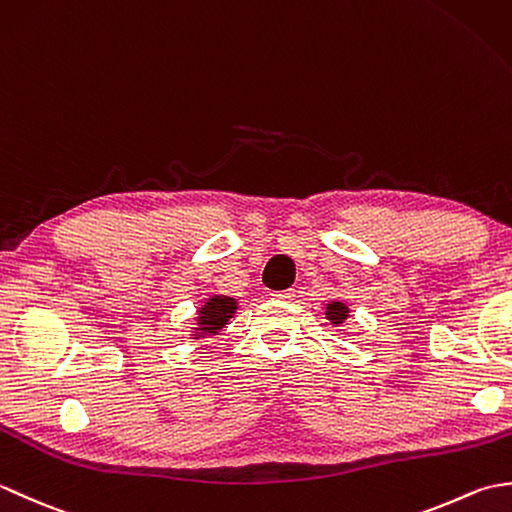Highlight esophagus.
<instances>
[{
	"label": "esophagus",
	"instance_id": "obj_1",
	"mask_svg": "<svg viewBox=\"0 0 512 512\" xmlns=\"http://www.w3.org/2000/svg\"><path fill=\"white\" fill-rule=\"evenodd\" d=\"M295 295H297L295 288H288V290H281V292H273V297L279 299V301H290V299H295Z\"/></svg>",
	"mask_w": 512,
	"mask_h": 512
}]
</instances>
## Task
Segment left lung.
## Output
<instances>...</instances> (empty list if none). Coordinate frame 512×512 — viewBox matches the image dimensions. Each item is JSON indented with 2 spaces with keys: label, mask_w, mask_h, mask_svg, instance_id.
I'll return each mask as SVG.
<instances>
[{
  "label": "left lung",
  "mask_w": 512,
  "mask_h": 512,
  "mask_svg": "<svg viewBox=\"0 0 512 512\" xmlns=\"http://www.w3.org/2000/svg\"><path fill=\"white\" fill-rule=\"evenodd\" d=\"M328 319L334 323H343L347 319V308L341 301H334L328 306Z\"/></svg>",
  "instance_id": "obj_1"
}]
</instances>
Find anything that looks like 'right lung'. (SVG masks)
I'll return each mask as SVG.
<instances>
[{"mask_svg": "<svg viewBox=\"0 0 512 512\" xmlns=\"http://www.w3.org/2000/svg\"><path fill=\"white\" fill-rule=\"evenodd\" d=\"M235 299L228 297H213L206 301V306L200 310V334H217L233 317Z\"/></svg>", "mask_w": 512, "mask_h": 512, "instance_id": "obj_1", "label": "right lung"}]
</instances>
